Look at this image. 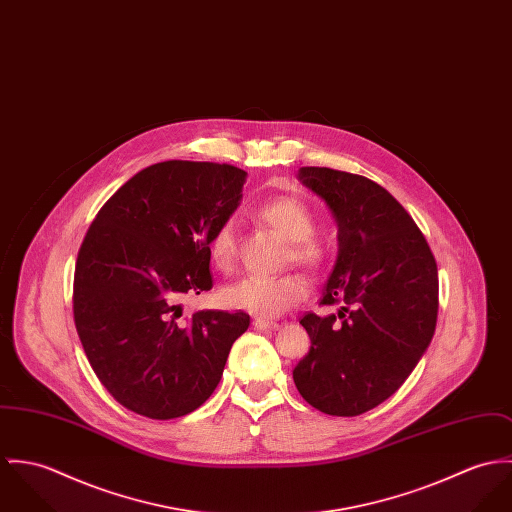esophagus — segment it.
I'll list each match as a JSON object with an SVG mask.
<instances>
[{"label":"esophagus","instance_id":"1","mask_svg":"<svg viewBox=\"0 0 512 512\" xmlns=\"http://www.w3.org/2000/svg\"><path fill=\"white\" fill-rule=\"evenodd\" d=\"M253 326H255L257 330H265V332H269V330H277V328H279V324H277V322H273V320H263V318H257V320L253 322Z\"/></svg>","mask_w":512,"mask_h":512}]
</instances>
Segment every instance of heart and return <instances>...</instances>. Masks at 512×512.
I'll use <instances>...</instances> for the list:
<instances>
[{
    "label": "heart",
    "mask_w": 512,
    "mask_h": 512,
    "mask_svg": "<svg viewBox=\"0 0 512 512\" xmlns=\"http://www.w3.org/2000/svg\"><path fill=\"white\" fill-rule=\"evenodd\" d=\"M257 218L277 229L290 241V259L318 269L328 257L326 245L314 237L316 220L310 206L298 196H277L265 200L257 210ZM208 253L212 263L228 271L237 257V235L233 220L222 222L210 237ZM308 296V281L298 273L281 277H247L224 290V302L233 310L253 316L275 318Z\"/></svg>",
    "instance_id": "obj_1"
}]
</instances>
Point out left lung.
Instances as JSON below:
<instances>
[{
    "label": "left lung",
    "mask_w": 512,
    "mask_h": 512,
    "mask_svg": "<svg viewBox=\"0 0 512 512\" xmlns=\"http://www.w3.org/2000/svg\"><path fill=\"white\" fill-rule=\"evenodd\" d=\"M298 178L338 222V259L306 314L310 351L292 371L302 398L330 416H357L395 395L428 349L438 318V267L410 214L377 182L326 167Z\"/></svg>",
    "instance_id": "8db88e82"
}]
</instances>
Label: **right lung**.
<instances>
[{
  "label": "right lung",
  "mask_w": 512,
  "mask_h": 512,
  "mask_svg": "<svg viewBox=\"0 0 512 512\" xmlns=\"http://www.w3.org/2000/svg\"><path fill=\"white\" fill-rule=\"evenodd\" d=\"M247 172L165 161L131 176L80 245L72 310L86 357L125 408L171 420L218 387L249 314L200 310L182 298L212 288L208 243L241 200Z\"/></svg>",
  "instance_id": "right-lung-1"
}]
</instances>
